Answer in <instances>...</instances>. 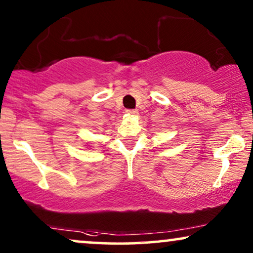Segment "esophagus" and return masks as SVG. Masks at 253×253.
<instances>
[{
  "instance_id": "34e87169",
  "label": "esophagus",
  "mask_w": 253,
  "mask_h": 253,
  "mask_svg": "<svg viewBox=\"0 0 253 253\" xmlns=\"http://www.w3.org/2000/svg\"><path fill=\"white\" fill-rule=\"evenodd\" d=\"M126 113L129 114V115H134V114H137V110L136 109H126Z\"/></svg>"
}]
</instances>
